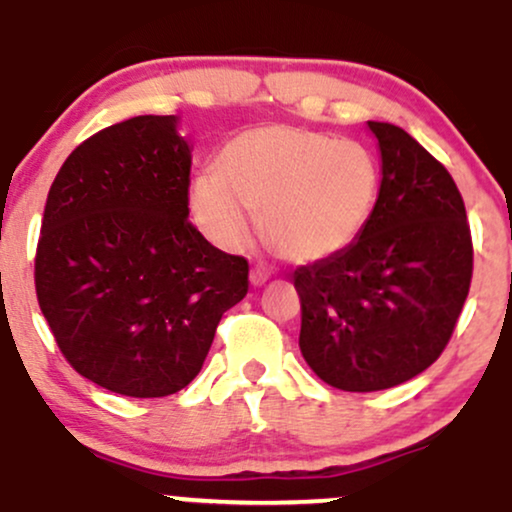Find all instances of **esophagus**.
I'll return each mask as SVG.
<instances>
[{"label":"esophagus","mask_w":512,"mask_h":512,"mask_svg":"<svg viewBox=\"0 0 512 512\" xmlns=\"http://www.w3.org/2000/svg\"><path fill=\"white\" fill-rule=\"evenodd\" d=\"M267 279H269V272L267 269H262V267H255L250 272V284L252 286H262V284H267Z\"/></svg>","instance_id":"obj_1"}]
</instances>
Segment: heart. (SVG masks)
<instances>
[{
	"label": "heart",
	"instance_id": "obj_1",
	"mask_svg": "<svg viewBox=\"0 0 512 512\" xmlns=\"http://www.w3.org/2000/svg\"><path fill=\"white\" fill-rule=\"evenodd\" d=\"M380 195V166L354 139L269 125L221 149L219 170L190 182V211L216 248L243 250L262 231L286 260L317 262L354 245Z\"/></svg>",
	"mask_w": 512,
	"mask_h": 512
}]
</instances>
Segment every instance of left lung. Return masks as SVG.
Returning a JSON list of instances; mask_svg holds the SVG:
<instances>
[{"label":"left lung","instance_id":"left-lung-1","mask_svg":"<svg viewBox=\"0 0 512 512\" xmlns=\"http://www.w3.org/2000/svg\"><path fill=\"white\" fill-rule=\"evenodd\" d=\"M380 195L366 231L339 255L293 272L301 354L344 392L407 383L443 354L472 281L460 190L428 151L390 122H368Z\"/></svg>","mask_w":512,"mask_h":512}]
</instances>
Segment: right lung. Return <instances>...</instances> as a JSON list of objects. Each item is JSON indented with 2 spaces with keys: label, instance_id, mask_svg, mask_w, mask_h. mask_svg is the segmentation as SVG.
<instances>
[{
  "label": "right lung",
  "instance_id": "obj_1",
  "mask_svg": "<svg viewBox=\"0 0 512 512\" xmlns=\"http://www.w3.org/2000/svg\"><path fill=\"white\" fill-rule=\"evenodd\" d=\"M178 115L101 129L62 163L45 202L35 291L79 375L166 397L202 370L216 325L248 293V262L192 226V146Z\"/></svg>",
  "mask_w": 512,
  "mask_h": 512
}]
</instances>
